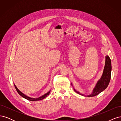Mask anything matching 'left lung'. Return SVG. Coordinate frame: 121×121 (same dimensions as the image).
<instances>
[{"mask_svg":"<svg viewBox=\"0 0 121 121\" xmlns=\"http://www.w3.org/2000/svg\"><path fill=\"white\" fill-rule=\"evenodd\" d=\"M111 71H112V65L111 60L110 58L108 56H105V63L104 68V69L103 73L100 79L97 82L95 86L93 89L92 92L90 94L88 95H85L88 97H93L97 95L100 92L104 90L108 85V84L110 82L111 76ZM74 91L78 94L81 95L82 96H85V95L77 91L74 88Z\"/></svg>","mask_w":121,"mask_h":121,"instance_id":"1","label":"left lung"}]
</instances>
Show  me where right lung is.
Returning <instances> with one entry per match:
<instances>
[{
	"instance_id": "add662e5",
	"label": "right lung",
	"mask_w": 121,
	"mask_h": 121,
	"mask_svg": "<svg viewBox=\"0 0 121 121\" xmlns=\"http://www.w3.org/2000/svg\"><path fill=\"white\" fill-rule=\"evenodd\" d=\"M14 87H15L16 89V90L17 91V92H18V93H19L22 97H23L24 98L26 99L29 100H30V101H37V100H42V99H43L45 98L46 97H47V96H48V95L49 94V93H50V90L47 93H45V94L43 95L42 96H40V97H39L38 98H32V97H29V96H27L26 95H25V94H24V93H23L21 91H20L19 89H18V88L17 87V86L15 85V84H14Z\"/></svg>"
}]
</instances>
